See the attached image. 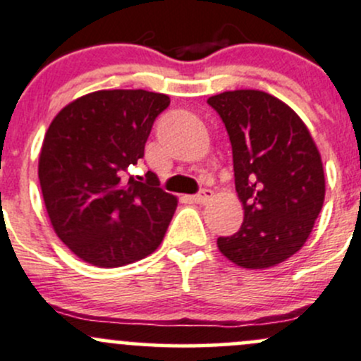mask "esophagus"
I'll return each mask as SVG.
<instances>
[{
  "mask_svg": "<svg viewBox=\"0 0 361 361\" xmlns=\"http://www.w3.org/2000/svg\"><path fill=\"white\" fill-rule=\"evenodd\" d=\"M190 199L197 204H206L212 199V192L211 190H202L200 193H197V195H192Z\"/></svg>",
  "mask_w": 361,
  "mask_h": 361,
  "instance_id": "34e87169",
  "label": "esophagus"
}]
</instances>
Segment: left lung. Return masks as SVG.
Instances as JSON below:
<instances>
[{
  "instance_id": "8db88e82",
  "label": "left lung",
  "mask_w": 361,
  "mask_h": 361,
  "mask_svg": "<svg viewBox=\"0 0 361 361\" xmlns=\"http://www.w3.org/2000/svg\"><path fill=\"white\" fill-rule=\"evenodd\" d=\"M207 104L228 131L244 207L240 230L218 238L219 252L247 270L276 267L306 244L324 206L317 143L301 117L264 91H223Z\"/></svg>"
}]
</instances>
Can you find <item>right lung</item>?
Masks as SVG:
<instances>
[{"mask_svg": "<svg viewBox=\"0 0 361 361\" xmlns=\"http://www.w3.org/2000/svg\"><path fill=\"white\" fill-rule=\"evenodd\" d=\"M169 97L145 90H100L67 104L44 135L41 192L56 237L98 268L143 259L161 245L178 199L157 176L126 178L143 157L155 117Z\"/></svg>", "mask_w": 361, "mask_h": 361, "instance_id": "right-lung-1", "label": "right lung"}]
</instances>
